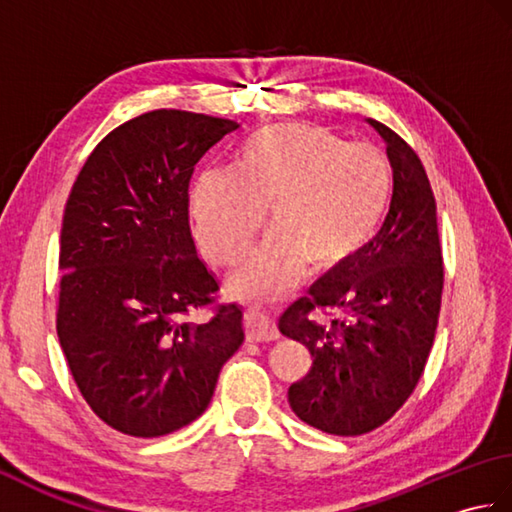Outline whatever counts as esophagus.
Listing matches in <instances>:
<instances>
[{"label": "esophagus", "mask_w": 512, "mask_h": 512, "mask_svg": "<svg viewBox=\"0 0 512 512\" xmlns=\"http://www.w3.org/2000/svg\"><path fill=\"white\" fill-rule=\"evenodd\" d=\"M246 339L248 341H273L277 339V330L262 303H253L246 308Z\"/></svg>", "instance_id": "obj_1"}]
</instances>
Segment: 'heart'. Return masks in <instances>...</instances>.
<instances>
[{"label":"heart","instance_id":"b5f03b06","mask_svg":"<svg viewBox=\"0 0 512 512\" xmlns=\"http://www.w3.org/2000/svg\"><path fill=\"white\" fill-rule=\"evenodd\" d=\"M391 171L374 147L350 145L328 127H259L233 154V171L206 169L191 202L202 244L228 264L262 226L270 231L231 275L237 295H273L303 266L328 270L361 248L380 222Z\"/></svg>","mask_w":512,"mask_h":512}]
</instances>
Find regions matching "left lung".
Listing matches in <instances>:
<instances>
[{"label": "left lung", "instance_id": "1", "mask_svg": "<svg viewBox=\"0 0 512 512\" xmlns=\"http://www.w3.org/2000/svg\"><path fill=\"white\" fill-rule=\"evenodd\" d=\"M367 123L394 169L385 222L279 319V332L312 354L310 372L288 389L290 407L332 436H363L405 405L427 365L444 286L427 171L394 129Z\"/></svg>", "mask_w": 512, "mask_h": 512}]
</instances>
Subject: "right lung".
Listing matches in <instances>:
<instances>
[{"label": "right lung", "instance_id": "obj_1", "mask_svg": "<svg viewBox=\"0 0 512 512\" xmlns=\"http://www.w3.org/2000/svg\"><path fill=\"white\" fill-rule=\"evenodd\" d=\"M237 127L140 114L94 147L65 202L59 343L85 402L125 436H167L202 416L244 341L242 308L217 303L189 222L195 165Z\"/></svg>", "mask_w": 512, "mask_h": 512}]
</instances>
